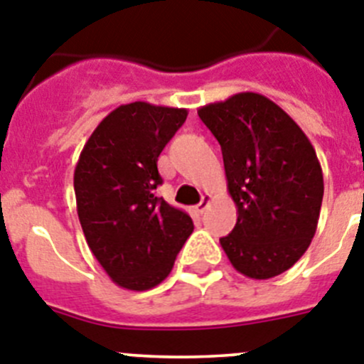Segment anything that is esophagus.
I'll return each mask as SVG.
<instances>
[{
  "instance_id": "1",
  "label": "esophagus",
  "mask_w": 364,
  "mask_h": 364,
  "mask_svg": "<svg viewBox=\"0 0 364 364\" xmlns=\"http://www.w3.org/2000/svg\"><path fill=\"white\" fill-rule=\"evenodd\" d=\"M210 201H212L210 196L205 194V196H203V198H201V201H199L198 205L194 206V210L198 212V214H203V212H205L206 208H208V205H210Z\"/></svg>"
}]
</instances>
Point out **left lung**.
I'll use <instances>...</instances> for the list:
<instances>
[{
  "mask_svg": "<svg viewBox=\"0 0 364 364\" xmlns=\"http://www.w3.org/2000/svg\"><path fill=\"white\" fill-rule=\"evenodd\" d=\"M221 145L228 192L237 208L219 239L232 267L250 279L276 277L312 243L323 172L312 143L274 101L239 92L198 110Z\"/></svg>",
  "mask_w": 364,
  "mask_h": 364,
  "instance_id": "left-lung-1",
  "label": "left lung"
}]
</instances>
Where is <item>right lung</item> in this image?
<instances>
[{
    "label": "right lung",
    "mask_w": 364,
    "mask_h": 364,
    "mask_svg": "<svg viewBox=\"0 0 364 364\" xmlns=\"http://www.w3.org/2000/svg\"><path fill=\"white\" fill-rule=\"evenodd\" d=\"M186 109L145 101L121 105L88 137L74 170L77 215L88 248L127 290L158 287L174 267L194 223L154 190L158 158Z\"/></svg>",
    "instance_id": "1"
}]
</instances>
